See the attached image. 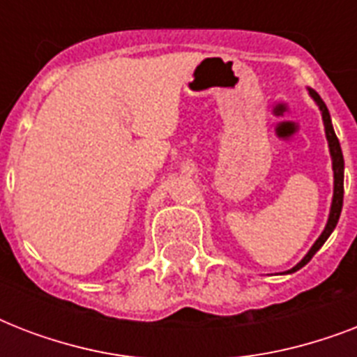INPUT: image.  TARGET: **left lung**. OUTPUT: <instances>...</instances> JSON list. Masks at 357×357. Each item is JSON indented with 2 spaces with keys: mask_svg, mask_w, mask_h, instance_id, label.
I'll use <instances>...</instances> for the list:
<instances>
[{
  "mask_svg": "<svg viewBox=\"0 0 357 357\" xmlns=\"http://www.w3.org/2000/svg\"><path fill=\"white\" fill-rule=\"evenodd\" d=\"M310 92V96L313 98V102L317 103V107L321 109L322 114V122H324V133H326V140H328V148H330V155H332V168H333V198H332V207H330V215H328V222L322 229V234L319 235L313 246L310 248V252L302 257L300 263L287 271L285 274H293V272L300 271L302 266L307 265L311 261V257L321 250V246L326 243V238L332 235V231L335 229L339 222V217H341V209H343V195H344V159H343V151H341V144H339V139L335 131H333L332 126V119H330V113H328L326 103L322 102V98L317 94L313 89H307Z\"/></svg>",
  "mask_w": 357,
  "mask_h": 357,
  "instance_id": "8db88e82",
  "label": "left lung"
}]
</instances>
